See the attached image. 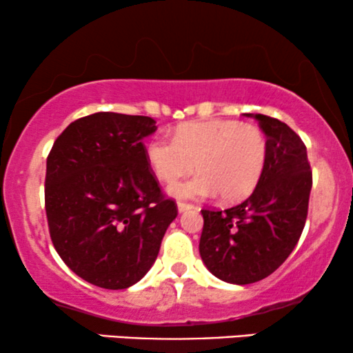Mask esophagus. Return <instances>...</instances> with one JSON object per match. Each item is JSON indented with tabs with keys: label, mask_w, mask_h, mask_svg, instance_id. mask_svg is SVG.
<instances>
[{
	"label": "esophagus",
	"mask_w": 353,
	"mask_h": 353,
	"mask_svg": "<svg viewBox=\"0 0 353 353\" xmlns=\"http://www.w3.org/2000/svg\"><path fill=\"white\" fill-rule=\"evenodd\" d=\"M190 209H194L192 204H188V202H177V210H179V212H188Z\"/></svg>",
	"instance_id": "1"
}]
</instances>
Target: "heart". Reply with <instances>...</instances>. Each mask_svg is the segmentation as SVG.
<instances>
[{
    "label": "heart",
    "instance_id": "1",
    "mask_svg": "<svg viewBox=\"0 0 353 353\" xmlns=\"http://www.w3.org/2000/svg\"><path fill=\"white\" fill-rule=\"evenodd\" d=\"M154 176L169 182L192 171L185 181L172 182L177 199H204L219 194L224 202L245 199L261 181L267 161V137L261 128L234 119L190 121L177 128L174 139L154 137L145 145Z\"/></svg>",
    "mask_w": 353,
    "mask_h": 353
}]
</instances>
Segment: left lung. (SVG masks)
<instances>
[{"label": "left lung", "instance_id": "obj_1", "mask_svg": "<svg viewBox=\"0 0 353 353\" xmlns=\"http://www.w3.org/2000/svg\"><path fill=\"white\" fill-rule=\"evenodd\" d=\"M259 121L267 136V161L254 192L225 210H201L199 252L209 272L237 285L265 279L283 264L305 225L312 171L307 148L282 121Z\"/></svg>", "mask_w": 353, "mask_h": 353}]
</instances>
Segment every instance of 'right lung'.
Masks as SVG:
<instances>
[{
    "mask_svg": "<svg viewBox=\"0 0 353 353\" xmlns=\"http://www.w3.org/2000/svg\"><path fill=\"white\" fill-rule=\"evenodd\" d=\"M148 116L94 112L61 132L46 161L52 245L76 275L128 289L149 272L177 205L165 199L145 159Z\"/></svg>",
    "mask_w": 353,
    "mask_h": 353,
    "instance_id": "1",
    "label": "right lung"
}]
</instances>
